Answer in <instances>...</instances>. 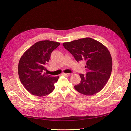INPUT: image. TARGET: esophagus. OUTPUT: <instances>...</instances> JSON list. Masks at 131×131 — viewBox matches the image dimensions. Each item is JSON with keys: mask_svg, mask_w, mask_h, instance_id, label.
<instances>
[{"mask_svg": "<svg viewBox=\"0 0 131 131\" xmlns=\"http://www.w3.org/2000/svg\"><path fill=\"white\" fill-rule=\"evenodd\" d=\"M64 75H67V76H70V75H72V73H63Z\"/></svg>", "mask_w": 131, "mask_h": 131, "instance_id": "esophagus-1", "label": "esophagus"}]
</instances>
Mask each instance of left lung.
I'll return each mask as SVG.
<instances>
[{"label": "left lung", "instance_id": "left-lung-1", "mask_svg": "<svg viewBox=\"0 0 131 131\" xmlns=\"http://www.w3.org/2000/svg\"><path fill=\"white\" fill-rule=\"evenodd\" d=\"M77 62H86L87 73L80 74L81 81L74 88L81 94L91 96L100 92L108 82L112 70L108 49L101 42L85 38L63 43Z\"/></svg>", "mask_w": 131, "mask_h": 131}]
</instances>
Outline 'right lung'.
I'll list each match as a JSON object with an SVG mask.
<instances>
[{
	"label": "right lung",
	"instance_id": "1",
	"mask_svg": "<svg viewBox=\"0 0 131 131\" xmlns=\"http://www.w3.org/2000/svg\"><path fill=\"white\" fill-rule=\"evenodd\" d=\"M60 43L49 40L37 42L28 49L19 61L18 72L25 88L34 96L48 95L54 89L59 76L52 77L45 73L52 51Z\"/></svg>",
	"mask_w": 131,
	"mask_h": 131
}]
</instances>
